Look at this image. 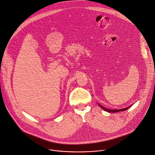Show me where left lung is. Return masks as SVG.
<instances>
[{
	"label": "left lung",
	"mask_w": 155,
	"mask_h": 155,
	"mask_svg": "<svg viewBox=\"0 0 155 155\" xmlns=\"http://www.w3.org/2000/svg\"><path fill=\"white\" fill-rule=\"evenodd\" d=\"M99 105V106L102 108V109H104L105 111H108V112H110V113H116V112H119V111H125V110H127L128 108H129L130 107H131V105L130 106H129V107H127V108H123V109H120V110H109V109H107V108H104V107H102L101 105H100V104H98Z\"/></svg>",
	"instance_id": "left-lung-1"
}]
</instances>
